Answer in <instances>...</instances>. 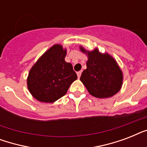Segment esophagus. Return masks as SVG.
Instances as JSON below:
<instances>
[{
  "mask_svg": "<svg viewBox=\"0 0 147 147\" xmlns=\"http://www.w3.org/2000/svg\"><path fill=\"white\" fill-rule=\"evenodd\" d=\"M81 75H82V71H79L77 72V76H78V78H79L81 77Z\"/></svg>",
  "mask_w": 147,
  "mask_h": 147,
  "instance_id": "obj_1",
  "label": "esophagus"
}]
</instances>
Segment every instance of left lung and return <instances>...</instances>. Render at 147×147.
<instances>
[{
	"label": "left lung",
	"mask_w": 147,
	"mask_h": 147,
	"mask_svg": "<svg viewBox=\"0 0 147 147\" xmlns=\"http://www.w3.org/2000/svg\"><path fill=\"white\" fill-rule=\"evenodd\" d=\"M87 53V69L81 76L80 80L93 96L99 98H110L117 93L122 86L123 75L116 61L108 54H101L94 49L92 52L81 47Z\"/></svg>",
	"instance_id": "8db88e82"
}]
</instances>
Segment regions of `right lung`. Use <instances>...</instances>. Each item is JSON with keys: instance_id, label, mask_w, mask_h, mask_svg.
<instances>
[{"instance_id": "right-lung-1", "label": "right lung", "mask_w": 147, "mask_h": 147, "mask_svg": "<svg viewBox=\"0 0 147 147\" xmlns=\"http://www.w3.org/2000/svg\"><path fill=\"white\" fill-rule=\"evenodd\" d=\"M66 49L54 45L36 62L29 72L27 87L36 99L53 103L66 94L77 79L72 65L65 61Z\"/></svg>"}]
</instances>
